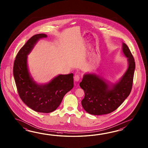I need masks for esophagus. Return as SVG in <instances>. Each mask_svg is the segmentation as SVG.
Here are the masks:
<instances>
[{
    "mask_svg": "<svg viewBox=\"0 0 148 148\" xmlns=\"http://www.w3.org/2000/svg\"><path fill=\"white\" fill-rule=\"evenodd\" d=\"M80 75H75V77H74V80H75V82H79V79H80Z\"/></svg>",
    "mask_w": 148,
    "mask_h": 148,
    "instance_id": "obj_1",
    "label": "esophagus"
}]
</instances>
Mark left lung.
I'll return each instance as SVG.
<instances>
[{
	"mask_svg": "<svg viewBox=\"0 0 148 148\" xmlns=\"http://www.w3.org/2000/svg\"><path fill=\"white\" fill-rule=\"evenodd\" d=\"M122 51L127 58L129 66L118 82L109 85L104 79L94 73L84 75L79 85L85 92L82 106L88 113L95 115L110 113L116 110L130 94L135 61L129 47L124 43Z\"/></svg>",
	"mask_w": 148,
	"mask_h": 148,
	"instance_id": "obj_1",
	"label": "left lung"
}]
</instances>
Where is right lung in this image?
Instances as JSON below:
<instances>
[{
  "label": "right lung",
  "instance_id": "1",
  "mask_svg": "<svg viewBox=\"0 0 148 148\" xmlns=\"http://www.w3.org/2000/svg\"><path fill=\"white\" fill-rule=\"evenodd\" d=\"M47 37L45 34H38L30 38L17 54L13 67V75L21 99L32 110L44 113L56 110L64 96L73 87V73L59 75L44 85L37 84L30 75L27 55L40 38Z\"/></svg>",
  "mask_w": 148,
  "mask_h": 148
}]
</instances>
